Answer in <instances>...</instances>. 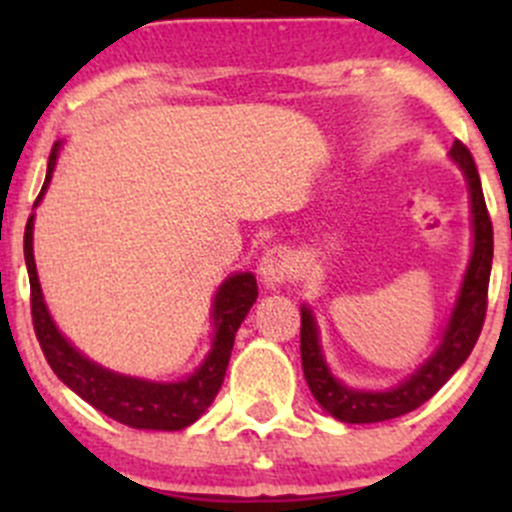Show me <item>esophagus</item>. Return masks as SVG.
<instances>
[{
  "label": "esophagus",
  "instance_id": "34e87169",
  "mask_svg": "<svg viewBox=\"0 0 512 512\" xmlns=\"http://www.w3.org/2000/svg\"><path fill=\"white\" fill-rule=\"evenodd\" d=\"M294 272V252L289 247H272L260 262V277L267 287H277L287 282Z\"/></svg>",
  "mask_w": 512,
  "mask_h": 512
}]
</instances>
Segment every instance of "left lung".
<instances>
[{"instance_id":"obj_1","label":"left lung","mask_w":512,"mask_h":512,"mask_svg":"<svg viewBox=\"0 0 512 512\" xmlns=\"http://www.w3.org/2000/svg\"><path fill=\"white\" fill-rule=\"evenodd\" d=\"M451 158L461 165L466 173L468 188H471V213H473V255L468 265L466 280L458 294L456 309L451 314L443 342L438 352L416 371L411 379L399 384L391 391H354L339 384L329 374L324 364L322 349H319L317 327L307 307H302V329H299V352H302V369L309 391L334 418L344 423H376L389 418L404 416L409 411L426 404L453 374L458 366L468 359L476 347L480 329L485 322L488 309V282L490 265H493V223H490L488 208H485L483 188H480L476 160L461 141L453 143Z\"/></svg>"}]
</instances>
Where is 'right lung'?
<instances>
[{"label":"right lung","mask_w":512,"mask_h":512,"mask_svg":"<svg viewBox=\"0 0 512 512\" xmlns=\"http://www.w3.org/2000/svg\"><path fill=\"white\" fill-rule=\"evenodd\" d=\"M56 153H59V143L51 148L46 180L41 185V193L36 198V203L41 200V195H44L46 185L51 180V173H54ZM32 227L34 218H29L27 230H24V260H27L29 289H32V322L41 352H44L54 374L71 391H76L81 399L89 401L94 409L101 411V414H106L118 423H126L131 428L180 431V428L198 421L205 414V409L213 404L220 386H223L227 361H230L232 344H235V332L257 299L255 275L240 272V275L227 277L223 285H220L213 302V352L208 354L203 366L190 379L178 381V384H156V381L113 374V371L103 369V366L81 356L61 337L56 324L51 322L49 312H46L44 297H41L32 250Z\"/></svg>","instance_id":"right-lung-1"}]
</instances>
